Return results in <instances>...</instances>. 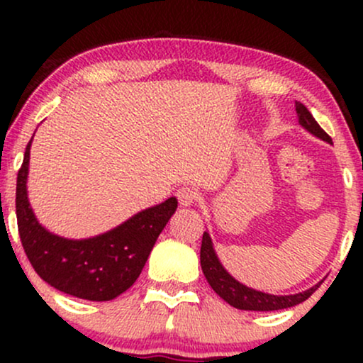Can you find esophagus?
<instances>
[{"mask_svg": "<svg viewBox=\"0 0 363 363\" xmlns=\"http://www.w3.org/2000/svg\"><path fill=\"white\" fill-rule=\"evenodd\" d=\"M198 191L193 186H182L177 189V199L182 206H191L198 201Z\"/></svg>", "mask_w": 363, "mask_h": 363, "instance_id": "esophagus-1", "label": "esophagus"}]
</instances>
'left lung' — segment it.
<instances>
[{
	"mask_svg": "<svg viewBox=\"0 0 363 363\" xmlns=\"http://www.w3.org/2000/svg\"><path fill=\"white\" fill-rule=\"evenodd\" d=\"M295 111L298 116V124L302 128H306L311 135L318 136L323 141L333 143L331 136L319 126L318 121L312 118V114L307 111V107L301 102H295ZM199 259H201V269L205 273L208 283L213 289L225 302L230 303L235 309L242 311H280V309H289V307L297 306L303 301L311 297L315 290L319 289L320 283L311 286L309 290L301 291V294L295 295H272L264 294V291L249 289V286L242 285L240 281H237L234 277L227 273V269L223 268L222 262L218 261L216 256L213 242H211V237L208 232L203 234L201 240V251H199Z\"/></svg>",
	"mask_w": 363,
	"mask_h": 363,
	"instance_id": "left-lung-1",
	"label": "left lung"
}]
</instances>
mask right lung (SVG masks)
<instances>
[{
	"label": "right lung",
	"mask_w": 363,
	"mask_h": 363,
	"mask_svg": "<svg viewBox=\"0 0 363 363\" xmlns=\"http://www.w3.org/2000/svg\"><path fill=\"white\" fill-rule=\"evenodd\" d=\"M30 145L25 148L23 164L16 177V222L28 261L35 273L56 290L106 302L126 291L140 277L155 240L177 210V199L169 198L147 208L91 239H65L54 235L37 222L27 198Z\"/></svg>",
	"instance_id": "right-lung-1"
}]
</instances>
